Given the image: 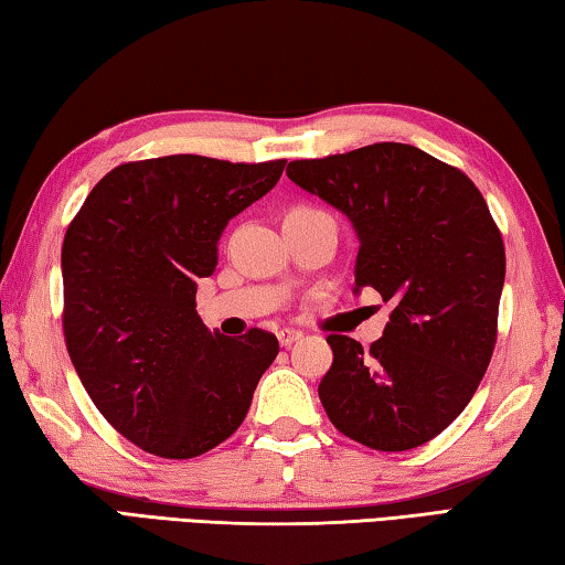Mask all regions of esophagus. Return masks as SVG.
I'll use <instances>...</instances> for the list:
<instances>
[{
  "label": "esophagus",
  "mask_w": 565,
  "mask_h": 565,
  "mask_svg": "<svg viewBox=\"0 0 565 565\" xmlns=\"http://www.w3.org/2000/svg\"><path fill=\"white\" fill-rule=\"evenodd\" d=\"M276 337H279V343L281 347H291V343H296L299 341L303 333L301 331H296V329H281L279 333H276Z\"/></svg>",
  "instance_id": "1"
}]
</instances>
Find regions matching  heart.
<instances>
[{
    "mask_svg": "<svg viewBox=\"0 0 565 565\" xmlns=\"http://www.w3.org/2000/svg\"><path fill=\"white\" fill-rule=\"evenodd\" d=\"M294 212H313V209H303V206H301V209H294Z\"/></svg>",
    "mask_w": 565,
    "mask_h": 565,
    "instance_id": "obj_1",
    "label": "heart"
}]
</instances>
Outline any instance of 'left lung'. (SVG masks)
Listing matches in <instances>:
<instances>
[{
    "mask_svg": "<svg viewBox=\"0 0 565 565\" xmlns=\"http://www.w3.org/2000/svg\"><path fill=\"white\" fill-rule=\"evenodd\" d=\"M286 174L356 228L353 291L371 286L394 306L369 351L327 339L319 398L331 424L376 451L431 441L473 398L495 347L505 252L486 199L461 169L398 141L291 161Z\"/></svg>",
    "mask_w": 565,
    "mask_h": 565,
    "instance_id": "left-lung-1",
    "label": "left lung"
}]
</instances>
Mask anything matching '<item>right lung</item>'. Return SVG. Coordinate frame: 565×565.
Masks as SVG:
<instances>
[{"mask_svg": "<svg viewBox=\"0 0 565 565\" xmlns=\"http://www.w3.org/2000/svg\"><path fill=\"white\" fill-rule=\"evenodd\" d=\"M284 167L199 154L129 161L66 228V351L102 416L149 454L194 458L226 441L279 353L269 331H209L196 281L214 274L228 218L271 191Z\"/></svg>", "mask_w": 565, "mask_h": 565, "instance_id": "1", "label": "right lung"}]
</instances>
